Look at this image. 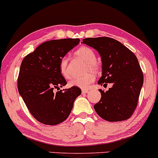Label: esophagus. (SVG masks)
<instances>
[{"instance_id": "esophagus-1", "label": "esophagus", "mask_w": 158, "mask_h": 158, "mask_svg": "<svg viewBox=\"0 0 158 158\" xmlns=\"http://www.w3.org/2000/svg\"><path fill=\"white\" fill-rule=\"evenodd\" d=\"M89 92V89H82V93L86 94Z\"/></svg>"}]
</instances>
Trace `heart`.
Listing matches in <instances>:
<instances>
[{"mask_svg": "<svg viewBox=\"0 0 158 158\" xmlns=\"http://www.w3.org/2000/svg\"><path fill=\"white\" fill-rule=\"evenodd\" d=\"M76 55L86 63L92 70H97L98 65L95 62L96 56L95 53L92 48L86 46L80 48L76 51ZM60 72L65 78H69L70 77V72L68 65V58L63 56L60 61ZM95 74L93 73H89L83 77H74L70 81L69 85L71 86H76L79 88H87L95 80Z\"/></svg>", "mask_w": 158, "mask_h": 158, "instance_id": "heart-1", "label": "heart"}]
</instances>
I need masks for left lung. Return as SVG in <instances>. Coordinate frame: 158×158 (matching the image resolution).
<instances>
[{
	"label": "left lung",
	"instance_id": "left-lung-1",
	"mask_svg": "<svg viewBox=\"0 0 158 158\" xmlns=\"http://www.w3.org/2000/svg\"><path fill=\"white\" fill-rule=\"evenodd\" d=\"M83 43L95 49L102 58V75L98 84H113L107 91L99 89L102 98L94 105L95 112L108 122L129 118L135 110L143 84V74L135 54L109 37L84 39Z\"/></svg>",
	"mask_w": 158,
	"mask_h": 158
}]
</instances>
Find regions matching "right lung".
Returning <instances> with one entry per match:
<instances>
[{"mask_svg":"<svg viewBox=\"0 0 158 158\" xmlns=\"http://www.w3.org/2000/svg\"><path fill=\"white\" fill-rule=\"evenodd\" d=\"M79 42V39L47 41L22 60L18 89L32 116L41 123L55 125L65 121L81 94L76 86L60 89L67 84L60 72V60ZM54 88L60 91L55 93Z\"/></svg>","mask_w":158,"mask_h":158,"instance_id":"obj_1","label":"right lung"}]
</instances>
